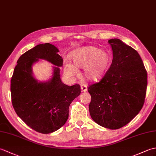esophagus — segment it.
Instances as JSON below:
<instances>
[{"instance_id": "obj_1", "label": "esophagus", "mask_w": 156, "mask_h": 156, "mask_svg": "<svg viewBox=\"0 0 156 156\" xmlns=\"http://www.w3.org/2000/svg\"><path fill=\"white\" fill-rule=\"evenodd\" d=\"M81 90L82 92H86L87 90V86L86 84H82L81 85Z\"/></svg>"}]
</instances>
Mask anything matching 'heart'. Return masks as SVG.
Listing matches in <instances>:
<instances>
[{
  "label": "heart",
  "instance_id": "b5f03b06",
  "mask_svg": "<svg viewBox=\"0 0 156 156\" xmlns=\"http://www.w3.org/2000/svg\"><path fill=\"white\" fill-rule=\"evenodd\" d=\"M71 57L76 67L84 66L85 78L91 81H97L102 77L109 62L107 53L94 46L76 49L72 53ZM75 66L68 61L65 62L64 72L68 76L72 77L77 74L78 69Z\"/></svg>",
  "mask_w": 156,
  "mask_h": 156
}]
</instances>
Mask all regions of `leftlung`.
Returning a JSON list of instances; mask_svg holds the SVG:
<instances>
[{
  "label": "left lung",
  "mask_w": 156,
  "mask_h": 156,
  "mask_svg": "<svg viewBox=\"0 0 156 156\" xmlns=\"http://www.w3.org/2000/svg\"><path fill=\"white\" fill-rule=\"evenodd\" d=\"M112 64L98 82L89 85V111L102 127L117 129L129 123L143 107L147 74L137 51L119 39L108 41Z\"/></svg>",
  "instance_id": "8db88e82"
}]
</instances>
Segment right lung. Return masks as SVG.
<instances>
[{
	"mask_svg": "<svg viewBox=\"0 0 156 156\" xmlns=\"http://www.w3.org/2000/svg\"><path fill=\"white\" fill-rule=\"evenodd\" d=\"M58 51L49 43L29 49L19 58L11 80V101L16 115L29 127L44 134L57 131L66 123L69 105L81 92L78 84L63 83L57 66L49 82L38 83L32 76L31 66L38 58L62 66L64 60Z\"/></svg>",
	"mask_w": 156,
	"mask_h": 156,
	"instance_id": "1",
	"label": "right lung"
}]
</instances>
